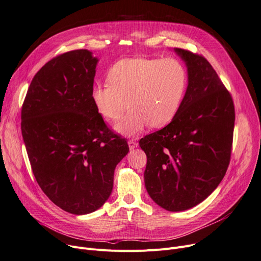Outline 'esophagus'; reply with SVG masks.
I'll use <instances>...</instances> for the list:
<instances>
[{"label":"esophagus","mask_w":261,"mask_h":261,"mask_svg":"<svg viewBox=\"0 0 261 261\" xmlns=\"http://www.w3.org/2000/svg\"><path fill=\"white\" fill-rule=\"evenodd\" d=\"M128 146H129L130 150H133V148L138 146V142L136 141V140H134V139H130V140L128 141Z\"/></svg>","instance_id":"1"}]
</instances>
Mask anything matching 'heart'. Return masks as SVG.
Listing matches in <instances>:
<instances>
[{"label":"heart","instance_id":"heart-1","mask_svg":"<svg viewBox=\"0 0 261 261\" xmlns=\"http://www.w3.org/2000/svg\"><path fill=\"white\" fill-rule=\"evenodd\" d=\"M108 84H97L91 100L104 119L115 121L124 136H136L147 125L164 127L177 115L188 87V72L175 58H124L110 68Z\"/></svg>","mask_w":261,"mask_h":261}]
</instances>
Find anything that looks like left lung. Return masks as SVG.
<instances>
[{
  "mask_svg": "<svg viewBox=\"0 0 261 261\" xmlns=\"http://www.w3.org/2000/svg\"><path fill=\"white\" fill-rule=\"evenodd\" d=\"M188 68V87L177 115L139 141L146 154L144 182L152 200L181 212L212 194L227 171L234 106L229 91L202 55L176 47Z\"/></svg>",
  "mask_w": 261,
  "mask_h": 261,
  "instance_id": "obj_1",
  "label": "left lung"
}]
</instances>
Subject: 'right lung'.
Instances as JSON below:
<instances>
[{
	"label": "right lung",
	"mask_w": 261,
	"mask_h": 261,
	"mask_svg": "<svg viewBox=\"0 0 261 261\" xmlns=\"http://www.w3.org/2000/svg\"><path fill=\"white\" fill-rule=\"evenodd\" d=\"M96 64L88 49L52 58L36 73L21 110L34 176L49 200L73 215L93 213L108 200L115 169L129 151L92 103Z\"/></svg>",
	"instance_id": "add662e5"
}]
</instances>
